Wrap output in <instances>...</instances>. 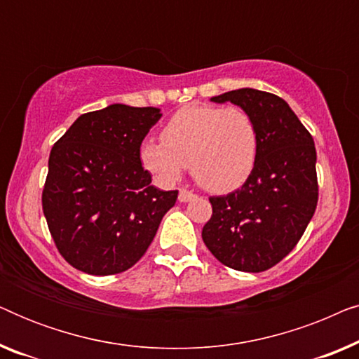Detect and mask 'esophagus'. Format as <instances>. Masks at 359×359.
<instances>
[{
  "instance_id": "34e87169",
  "label": "esophagus",
  "mask_w": 359,
  "mask_h": 359,
  "mask_svg": "<svg viewBox=\"0 0 359 359\" xmlns=\"http://www.w3.org/2000/svg\"><path fill=\"white\" fill-rule=\"evenodd\" d=\"M196 198L194 193H191L188 189H180V194H178V199L181 203H189V201H193Z\"/></svg>"
}]
</instances>
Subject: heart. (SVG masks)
<instances>
[{
    "label": "heart",
    "instance_id": "obj_1",
    "mask_svg": "<svg viewBox=\"0 0 359 359\" xmlns=\"http://www.w3.org/2000/svg\"><path fill=\"white\" fill-rule=\"evenodd\" d=\"M258 150V127L247 111L188 106L166 122L161 142L142 144L140 161L165 184L178 181L189 165L196 183L204 189L229 193L252 175Z\"/></svg>",
    "mask_w": 359,
    "mask_h": 359
}]
</instances>
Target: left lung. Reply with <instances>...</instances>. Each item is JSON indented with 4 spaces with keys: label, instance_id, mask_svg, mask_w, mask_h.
Wrapping results in <instances>:
<instances>
[{
    "label": "left lung",
    "instance_id": "left-lung-1",
    "mask_svg": "<svg viewBox=\"0 0 359 359\" xmlns=\"http://www.w3.org/2000/svg\"><path fill=\"white\" fill-rule=\"evenodd\" d=\"M253 117L259 134L257 165L242 188L212 196L203 229L210 253L237 271H266L291 253L318 201L313 139L283 97L242 88L210 97Z\"/></svg>",
    "mask_w": 359,
    "mask_h": 359
}]
</instances>
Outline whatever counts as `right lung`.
I'll return each mask as SVG.
<instances>
[{
    "label": "right lung",
    "mask_w": 359,
    "mask_h": 359,
    "mask_svg": "<svg viewBox=\"0 0 359 359\" xmlns=\"http://www.w3.org/2000/svg\"><path fill=\"white\" fill-rule=\"evenodd\" d=\"M156 107L111 104L81 114L52 147L42 209L55 247L83 273L109 276L144 257L178 191L151 186L140 145Z\"/></svg>",
    "instance_id": "obj_1"
}]
</instances>
